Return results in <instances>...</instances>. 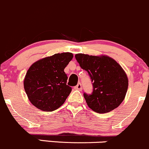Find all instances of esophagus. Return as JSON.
Here are the masks:
<instances>
[{"label": "esophagus", "instance_id": "34e87169", "mask_svg": "<svg viewBox=\"0 0 149 149\" xmlns=\"http://www.w3.org/2000/svg\"><path fill=\"white\" fill-rule=\"evenodd\" d=\"M74 89H76V90H79V91L82 90V87H81V84L80 83H78V84L75 86Z\"/></svg>", "mask_w": 149, "mask_h": 149}]
</instances>
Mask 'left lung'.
<instances>
[{"label":"left lung","mask_w":149,"mask_h":149,"mask_svg":"<svg viewBox=\"0 0 149 149\" xmlns=\"http://www.w3.org/2000/svg\"><path fill=\"white\" fill-rule=\"evenodd\" d=\"M75 58L92 79L93 92L84 94L88 107L100 113L109 112L119 107L129 85L127 75L119 64L106 55L79 53Z\"/></svg>","instance_id":"obj_1"}]
</instances>
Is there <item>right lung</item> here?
<instances>
[{
  "label": "right lung",
  "mask_w": 149,
  "mask_h": 149,
  "mask_svg": "<svg viewBox=\"0 0 149 149\" xmlns=\"http://www.w3.org/2000/svg\"><path fill=\"white\" fill-rule=\"evenodd\" d=\"M72 58L71 52L57 53L30 67L23 83L32 104L44 111H55L63 104L72 91L64 69Z\"/></svg>",
  "instance_id": "1"
}]
</instances>
